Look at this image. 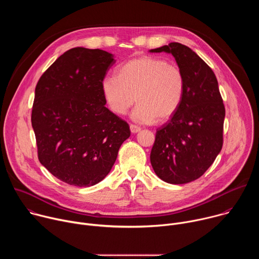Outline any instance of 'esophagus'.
Wrapping results in <instances>:
<instances>
[{
	"mask_svg": "<svg viewBox=\"0 0 259 259\" xmlns=\"http://www.w3.org/2000/svg\"><path fill=\"white\" fill-rule=\"evenodd\" d=\"M130 130H131V132H132V133H137V132H139V131H140V127H139V126H136V125L131 124V125H130Z\"/></svg>",
	"mask_w": 259,
	"mask_h": 259,
	"instance_id": "34e87169",
	"label": "esophagus"
}]
</instances>
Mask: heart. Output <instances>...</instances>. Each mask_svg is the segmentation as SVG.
Here are the masks:
<instances>
[{"mask_svg":"<svg viewBox=\"0 0 259 259\" xmlns=\"http://www.w3.org/2000/svg\"><path fill=\"white\" fill-rule=\"evenodd\" d=\"M103 99L113 113L125 115L136 101L132 119L138 123L166 121L178 110L186 92V78L175 63L140 56L123 63L116 77L100 84Z\"/></svg>","mask_w":259,"mask_h":259,"instance_id":"1","label":"heart"}]
</instances>
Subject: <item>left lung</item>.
Instances as JSON below:
<instances>
[{"label":"left lung","instance_id":"1","mask_svg":"<svg viewBox=\"0 0 259 259\" xmlns=\"http://www.w3.org/2000/svg\"><path fill=\"white\" fill-rule=\"evenodd\" d=\"M151 52L171 53L186 78L181 105L157 129L151 163L162 180L188 183L201 177L223 149L224 100L213 70L188 46L173 42Z\"/></svg>","mask_w":259,"mask_h":259}]
</instances>
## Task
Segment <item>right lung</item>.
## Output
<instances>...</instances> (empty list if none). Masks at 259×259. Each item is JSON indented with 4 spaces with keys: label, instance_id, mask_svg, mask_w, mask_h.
Wrapping results in <instances>:
<instances>
[{
    "label": "right lung",
    "instance_id": "1",
    "mask_svg": "<svg viewBox=\"0 0 259 259\" xmlns=\"http://www.w3.org/2000/svg\"><path fill=\"white\" fill-rule=\"evenodd\" d=\"M115 62L106 51L72 48L35 86L31 125L39 161L70 186L101 181L131 134L128 123L105 107L101 93V81Z\"/></svg>",
    "mask_w": 259,
    "mask_h": 259
}]
</instances>
